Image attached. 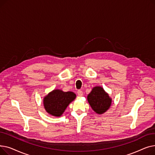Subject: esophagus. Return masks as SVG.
Returning <instances> with one entry per match:
<instances>
[{
    "instance_id": "obj_1",
    "label": "esophagus",
    "mask_w": 155,
    "mask_h": 155,
    "mask_svg": "<svg viewBox=\"0 0 155 155\" xmlns=\"http://www.w3.org/2000/svg\"><path fill=\"white\" fill-rule=\"evenodd\" d=\"M77 94H78V95L79 97L83 96V92H82V91H78L77 92Z\"/></svg>"
}]
</instances>
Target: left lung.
<instances>
[{"instance_id": "obj_1", "label": "left lung", "mask_w": 155, "mask_h": 155, "mask_svg": "<svg viewBox=\"0 0 155 155\" xmlns=\"http://www.w3.org/2000/svg\"><path fill=\"white\" fill-rule=\"evenodd\" d=\"M87 101L93 110L98 114H102L110 108L112 99L101 86H95L87 95Z\"/></svg>"}]
</instances>
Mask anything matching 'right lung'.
<instances>
[{"instance_id": "right-lung-1", "label": "right lung", "mask_w": 155, "mask_h": 155, "mask_svg": "<svg viewBox=\"0 0 155 155\" xmlns=\"http://www.w3.org/2000/svg\"><path fill=\"white\" fill-rule=\"evenodd\" d=\"M76 98L73 92H63L61 89H54L44 97L43 106L49 114L54 117L62 116L68 105Z\"/></svg>"}]
</instances>
